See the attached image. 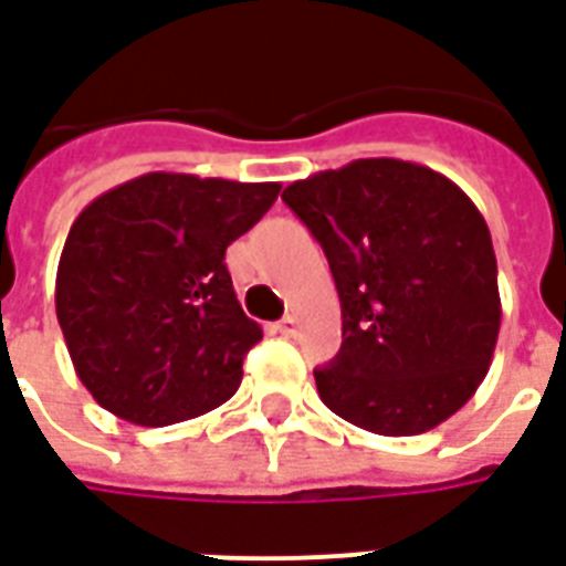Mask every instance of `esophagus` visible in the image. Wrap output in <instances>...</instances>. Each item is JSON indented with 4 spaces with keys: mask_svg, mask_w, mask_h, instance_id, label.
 <instances>
[{
    "mask_svg": "<svg viewBox=\"0 0 566 566\" xmlns=\"http://www.w3.org/2000/svg\"><path fill=\"white\" fill-rule=\"evenodd\" d=\"M279 333H282V336H296V333H300V318H296V315H284V318L279 321Z\"/></svg>",
    "mask_w": 566,
    "mask_h": 566,
    "instance_id": "34e87169",
    "label": "esophagus"
}]
</instances>
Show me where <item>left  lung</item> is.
<instances>
[{
  "label": "left lung",
  "instance_id": "8db88e82",
  "mask_svg": "<svg viewBox=\"0 0 566 566\" xmlns=\"http://www.w3.org/2000/svg\"><path fill=\"white\" fill-rule=\"evenodd\" d=\"M343 303L324 406L379 437L427 433L482 385L500 333L497 258L473 199L430 166L352 160L284 187Z\"/></svg>",
  "mask_w": 566,
  "mask_h": 566
}]
</instances>
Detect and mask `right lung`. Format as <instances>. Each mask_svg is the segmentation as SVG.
Segmentation results:
<instances>
[{
  "label": "right lung",
  "instance_id": "1",
  "mask_svg": "<svg viewBox=\"0 0 566 566\" xmlns=\"http://www.w3.org/2000/svg\"><path fill=\"white\" fill-rule=\"evenodd\" d=\"M279 190V181L148 172L84 206L54 300L72 367L103 409L166 427L233 397L263 331L239 306L223 254Z\"/></svg>",
  "mask_w": 566,
  "mask_h": 566
}]
</instances>
